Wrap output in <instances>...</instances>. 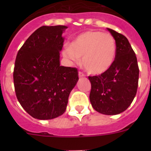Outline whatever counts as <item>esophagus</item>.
<instances>
[{
    "instance_id": "esophagus-1",
    "label": "esophagus",
    "mask_w": 151,
    "mask_h": 151,
    "mask_svg": "<svg viewBox=\"0 0 151 151\" xmlns=\"http://www.w3.org/2000/svg\"><path fill=\"white\" fill-rule=\"evenodd\" d=\"M85 75L83 73H82V72H79V73H78V77H79V78H82V77H85Z\"/></svg>"
}]
</instances>
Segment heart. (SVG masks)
<instances>
[{"label":"heart","mask_w":151,"mask_h":151,"mask_svg":"<svg viewBox=\"0 0 151 151\" xmlns=\"http://www.w3.org/2000/svg\"><path fill=\"white\" fill-rule=\"evenodd\" d=\"M63 54L75 63H78L82 57L85 70L90 74L99 75L107 71L115 61L116 44L109 33L87 31L78 35Z\"/></svg>","instance_id":"obj_1"}]
</instances>
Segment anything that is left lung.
<instances>
[{"instance_id": "left-lung-1", "label": "left lung", "mask_w": 151, "mask_h": 151, "mask_svg": "<svg viewBox=\"0 0 151 151\" xmlns=\"http://www.w3.org/2000/svg\"><path fill=\"white\" fill-rule=\"evenodd\" d=\"M116 44L115 61L107 71L89 76L91 85V104L104 115H116L125 111L137 93L139 69L137 57L127 38L107 29Z\"/></svg>"}]
</instances>
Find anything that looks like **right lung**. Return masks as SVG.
I'll use <instances>...</instances> for the list:
<instances>
[{"instance_id":"1","label":"right lung","mask_w":151,"mask_h":151,"mask_svg":"<svg viewBox=\"0 0 151 151\" xmlns=\"http://www.w3.org/2000/svg\"><path fill=\"white\" fill-rule=\"evenodd\" d=\"M66 26H41L17 55L13 82L19 102L33 118H57L66 111L69 94L78 80L76 68L60 64Z\"/></svg>"}]
</instances>
